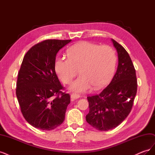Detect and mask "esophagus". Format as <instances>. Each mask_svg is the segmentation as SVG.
<instances>
[{"label": "esophagus", "mask_w": 155, "mask_h": 155, "mask_svg": "<svg viewBox=\"0 0 155 155\" xmlns=\"http://www.w3.org/2000/svg\"><path fill=\"white\" fill-rule=\"evenodd\" d=\"M70 97L72 98V99H78V98L80 97V96L79 94H72L71 95H70Z\"/></svg>", "instance_id": "esophagus-1"}]
</instances>
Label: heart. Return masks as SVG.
Wrapping results in <instances>:
<instances>
[{
	"instance_id": "heart-1",
	"label": "heart",
	"mask_w": 155,
	"mask_h": 155,
	"mask_svg": "<svg viewBox=\"0 0 155 155\" xmlns=\"http://www.w3.org/2000/svg\"><path fill=\"white\" fill-rule=\"evenodd\" d=\"M116 64V54L110 46L82 41L68 50V58H56L54 68L59 78L65 84L72 81L79 69L81 76L70 84L68 89L83 93L92 86L97 89L106 85L113 76Z\"/></svg>"
}]
</instances>
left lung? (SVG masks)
<instances>
[{
  "mask_svg": "<svg viewBox=\"0 0 155 155\" xmlns=\"http://www.w3.org/2000/svg\"><path fill=\"white\" fill-rule=\"evenodd\" d=\"M111 41L118 53L116 72L100 94L87 97L89 112L86 121L101 131L116 127L127 117L137 92L136 70L129 54L116 41Z\"/></svg>",
  "mask_w": 155,
  "mask_h": 155,
  "instance_id": "8db88e82",
  "label": "left lung"
}]
</instances>
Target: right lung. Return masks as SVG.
Returning a JSON list of instances; mask_svg holds the SVG:
<instances>
[{
  "label": "right lung",
  "instance_id": "1",
  "mask_svg": "<svg viewBox=\"0 0 155 155\" xmlns=\"http://www.w3.org/2000/svg\"><path fill=\"white\" fill-rule=\"evenodd\" d=\"M71 41L46 40L31 47L23 58L16 96L23 116L35 128L50 130L64 120L70 96L61 92L54 62L59 50Z\"/></svg>",
  "mask_w": 155,
  "mask_h": 155
}]
</instances>
